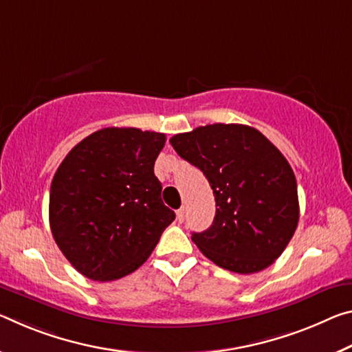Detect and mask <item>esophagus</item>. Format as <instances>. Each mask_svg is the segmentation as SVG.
Masks as SVG:
<instances>
[{"instance_id": "obj_1", "label": "esophagus", "mask_w": 352, "mask_h": 352, "mask_svg": "<svg viewBox=\"0 0 352 352\" xmlns=\"http://www.w3.org/2000/svg\"><path fill=\"white\" fill-rule=\"evenodd\" d=\"M177 221H178V222L185 221V208L177 210Z\"/></svg>"}]
</instances>
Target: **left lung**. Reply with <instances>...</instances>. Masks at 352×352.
Returning a JSON list of instances; mask_svg holds the SVG:
<instances>
[{
    "label": "left lung",
    "mask_w": 352,
    "mask_h": 352,
    "mask_svg": "<svg viewBox=\"0 0 352 352\" xmlns=\"http://www.w3.org/2000/svg\"><path fill=\"white\" fill-rule=\"evenodd\" d=\"M175 152L204 172L216 216L192 241L214 265L252 274L274 263L299 221L296 177L285 156L252 126L213 124L170 138Z\"/></svg>",
    "instance_id": "8db88e82"
}]
</instances>
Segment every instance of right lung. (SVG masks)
I'll return each mask as SVG.
<instances>
[{
    "instance_id": "add662e5",
    "label": "right lung",
    "mask_w": 352,
    "mask_h": 352,
    "mask_svg": "<svg viewBox=\"0 0 352 352\" xmlns=\"http://www.w3.org/2000/svg\"><path fill=\"white\" fill-rule=\"evenodd\" d=\"M163 133L103 128L70 150L50 189V227L78 272L109 282L131 274L175 213L161 200L155 160Z\"/></svg>"
}]
</instances>
